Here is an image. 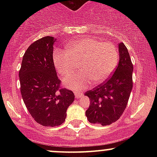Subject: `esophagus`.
<instances>
[{
    "mask_svg": "<svg viewBox=\"0 0 157 157\" xmlns=\"http://www.w3.org/2000/svg\"><path fill=\"white\" fill-rule=\"evenodd\" d=\"M74 95H75L76 98H80L82 96H83V94L80 93H79V92H75V93H74Z\"/></svg>",
    "mask_w": 157,
    "mask_h": 157,
    "instance_id": "34e87169",
    "label": "esophagus"
}]
</instances>
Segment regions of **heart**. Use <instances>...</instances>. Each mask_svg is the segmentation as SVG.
I'll list each match as a JSON object with an SVG mask.
<instances>
[{"instance_id": "1", "label": "heart", "mask_w": 157, "mask_h": 157, "mask_svg": "<svg viewBox=\"0 0 157 157\" xmlns=\"http://www.w3.org/2000/svg\"><path fill=\"white\" fill-rule=\"evenodd\" d=\"M66 48L67 51L57 49L54 52L53 61L58 73L62 76L72 72L76 63L80 62V71L66 76L63 80L64 85L72 90H84L92 81L95 84L102 83L118 64V49L110 42L82 37L68 42Z\"/></svg>"}]
</instances>
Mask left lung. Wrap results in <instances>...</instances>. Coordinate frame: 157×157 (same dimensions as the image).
<instances>
[{
  "instance_id": "8db88e82",
  "label": "left lung",
  "mask_w": 157,
  "mask_h": 157,
  "mask_svg": "<svg viewBox=\"0 0 157 157\" xmlns=\"http://www.w3.org/2000/svg\"><path fill=\"white\" fill-rule=\"evenodd\" d=\"M119 63L106 80L85 93L90 100L86 116L92 124L109 125L126 109L133 87V64L127 47L119 43Z\"/></svg>"
}]
</instances>
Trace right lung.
I'll use <instances>...</instances> for the list:
<instances>
[{
  "label": "right lung",
  "mask_w": 157,
  "mask_h": 157,
  "mask_svg": "<svg viewBox=\"0 0 157 157\" xmlns=\"http://www.w3.org/2000/svg\"><path fill=\"white\" fill-rule=\"evenodd\" d=\"M52 36L32 43L23 57L19 71L23 102L33 119L45 127L61 125L74 100L71 90L61 87L53 61Z\"/></svg>",
  "instance_id": "right-lung-1"
}]
</instances>
